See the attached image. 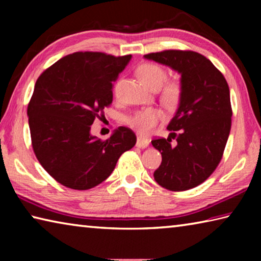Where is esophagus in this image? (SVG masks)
Returning a JSON list of instances; mask_svg holds the SVG:
<instances>
[{
    "mask_svg": "<svg viewBox=\"0 0 261 261\" xmlns=\"http://www.w3.org/2000/svg\"><path fill=\"white\" fill-rule=\"evenodd\" d=\"M148 145H149V140L147 138H144V137H138V138H137V143H136L137 147L146 148Z\"/></svg>",
    "mask_w": 261,
    "mask_h": 261,
    "instance_id": "esophagus-1",
    "label": "esophagus"
}]
</instances>
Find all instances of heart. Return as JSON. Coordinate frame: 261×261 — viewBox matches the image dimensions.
I'll return each mask as SVG.
<instances>
[{
    "instance_id": "1",
    "label": "heart",
    "mask_w": 261,
    "mask_h": 261,
    "mask_svg": "<svg viewBox=\"0 0 261 261\" xmlns=\"http://www.w3.org/2000/svg\"><path fill=\"white\" fill-rule=\"evenodd\" d=\"M140 82L149 88H160L167 79V71L161 65L145 63L138 69ZM182 85L178 82H169L163 87L161 100L168 108H174L182 98ZM165 115L159 108H146L136 113L130 120V125L141 136L151 134L154 127L160 123Z\"/></svg>"
}]
</instances>
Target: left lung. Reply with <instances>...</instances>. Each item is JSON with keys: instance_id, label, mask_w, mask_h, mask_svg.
<instances>
[{"instance_id": "left-lung-1", "label": "left lung", "mask_w": 261, "mask_h": 261, "mask_svg": "<svg viewBox=\"0 0 261 261\" xmlns=\"http://www.w3.org/2000/svg\"><path fill=\"white\" fill-rule=\"evenodd\" d=\"M144 57L177 71L183 91L167 126L169 137L152 140L162 155L154 179L170 191L196 188L218 167L230 134L232 112L227 81L196 51L163 50ZM171 139L176 143H171Z\"/></svg>"}]
</instances>
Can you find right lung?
<instances>
[{
    "label": "right lung",
    "instance_id": "1",
    "mask_svg": "<svg viewBox=\"0 0 261 261\" xmlns=\"http://www.w3.org/2000/svg\"><path fill=\"white\" fill-rule=\"evenodd\" d=\"M131 55L77 51L41 73L28 107L35 156L64 187L88 190L107 179L136 135L120 126L108 139L91 135V125L113 102V83Z\"/></svg>",
    "mask_w": 261,
    "mask_h": 261
}]
</instances>
